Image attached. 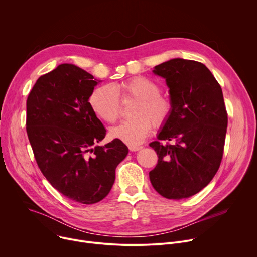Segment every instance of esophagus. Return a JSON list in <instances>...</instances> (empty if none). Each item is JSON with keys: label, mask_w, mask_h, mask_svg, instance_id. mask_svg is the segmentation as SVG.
<instances>
[{"label": "esophagus", "mask_w": 257, "mask_h": 257, "mask_svg": "<svg viewBox=\"0 0 257 257\" xmlns=\"http://www.w3.org/2000/svg\"><path fill=\"white\" fill-rule=\"evenodd\" d=\"M142 149V146H129V150L131 151V152H137V151H139V150H141Z\"/></svg>", "instance_id": "obj_1"}]
</instances>
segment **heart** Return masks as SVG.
Returning <instances> with one entry per match:
<instances>
[{"label":"heart","instance_id":"heart-1","mask_svg":"<svg viewBox=\"0 0 257 257\" xmlns=\"http://www.w3.org/2000/svg\"><path fill=\"white\" fill-rule=\"evenodd\" d=\"M161 85L154 79L145 76H135L113 87L103 85L95 88L89 103L94 114L104 122L114 124L121 115V101L135 99L131 109L133 119L122 123L111 130L113 138L128 145L140 144L152 131L163 128L174 112L172 98L162 93Z\"/></svg>","mask_w":257,"mask_h":257}]
</instances>
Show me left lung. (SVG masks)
Listing matches in <instances>:
<instances>
[{
  "mask_svg": "<svg viewBox=\"0 0 257 257\" xmlns=\"http://www.w3.org/2000/svg\"><path fill=\"white\" fill-rule=\"evenodd\" d=\"M154 73L166 79L174 112L159 141L150 143L159 158L150 179L162 196L187 198L207 186L221 165L228 126L223 91L200 62L172 59Z\"/></svg>",
  "mask_w": 257,
  "mask_h": 257,
  "instance_id": "obj_1",
  "label": "left lung"
}]
</instances>
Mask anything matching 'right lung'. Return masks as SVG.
Returning a JSON list of instances; mask_svg holds the SVG:
<instances>
[{"instance_id":"obj_1","label":"right lung","mask_w":257,"mask_h":257,"mask_svg":"<svg viewBox=\"0 0 257 257\" xmlns=\"http://www.w3.org/2000/svg\"><path fill=\"white\" fill-rule=\"evenodd\" d=\"M83 69L61 64L41 76L26 100V132L51 185L83 204L103 199L128 148L119 139L96 145L105 128L88 101L99 82Z\"/></svg>"}]
</instances>
